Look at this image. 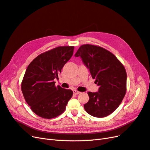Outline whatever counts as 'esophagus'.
<instances>
[{"label":"esophagus","mask_w":150,"mask_h":150,"mask_svg":"<svg viewBox=\"0 0 150 150\" xmlns=\"http://www.w3.org/2000/svg\"><path fill=\"white\" fill-rule=\"evenodd\" d=\"M73 93L74 94H79L80 93V92L78 91H77V90H73Z\"/></svg>","instance_id":"1"}]
</instances>
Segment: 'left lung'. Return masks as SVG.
<instances>
[{
    "mask_svg": "<svg viewBox=\"0 0 150 150\" xmlns=\"http://www.w3.org/2000/svg\"><path fill=\"white\" fill-rule=\"evenodd\" d=\"M81 57L99 88L88 92L84 110L94 117H106L120 106L126 91V72L124 66L108 50L91 44L81 46L75 54Z\"/></svg>",
    "mask_w": 150,
    "mask_h": 150,
    "instance_id": "8db88e82",
    "label": "left lung"
}]
</instances>
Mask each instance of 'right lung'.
Masks as SVG:
<instances>
[{
    "label": "right lung",
    "instance_id": "right-lung-1",
    "mask_svg": "<svg viewBox=\"0 0 150 150\" xmlns=\"http://www.w3.org/2000/svg\"><path fill=\"white\" fill-rule=\"evenodd\" d=\"M74 46H59L40 54L25 71L21 83L24 99L31 110L46 119L61 115L72 98L71 89L55 86L54 79L73 54Z\"/></svg>",
    "mask_w": 150,
    "mask_h": 150
}]
</instances>
